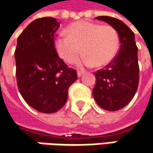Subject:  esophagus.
I'll list each match as a JSON object with an SVG mask.
<instances>
[{"label": "esophagus", "instance_id": "obj_1", "mask_svg": "<svg viewBox=\"0 0 153 153\" xmlns=\"http://www.w3.org/2000/svg\"><path fill=\"white\" fill-rule=\"evenodd\" d=\"M84 71H82V70H78L77 71V74H78V77H81L82 75L84 74Z\"/></svg>", "mask_w": 153, "mask_h": 153}]
</instances>
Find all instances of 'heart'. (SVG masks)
<instances>
[{
  "mask_svg": "<svg viewBox=\"0 0 153 153\" xmlns=\"http://www.w3.org/2000/svg\"><path fill=\"white\" fill-rule=\"evenodd\" d=\"M66 33L58 36L54 45L58 56L68 63L75 62L81 50L85 62L101 67L109 63L119 49V35L111 25L80 20L69 25Z\"/></svg>",
  "mask_w": 153,
  "mask_h": 153,
  "instance_id": "heart-1",
  "label": "heart"
}]
</instances>
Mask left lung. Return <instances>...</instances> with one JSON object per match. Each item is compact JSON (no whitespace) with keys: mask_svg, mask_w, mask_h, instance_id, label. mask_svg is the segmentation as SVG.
Listing matches in <instances>:
<instances>
[{"mask_svg":"<svg viewBox=\"0 0 153 153\" xmlns=\"http://www.w3.org/2000/svg\"><path fill=\"white\" fill-rule=\"evenodd\" d=\"M114 27L119 35L120 50L103 69L95 73L93 97L99 107L116 111L133 99L139 85L138 48L134 33L122 20L109 16L97 17Z\"/></svg>","mask_w":153,"mask_h":153,"instance_id":"left-lung-1","label":"left lung"}]
</instances>
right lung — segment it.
<instances>
[{
  "instance_id": "right-lung-1",
  "label": "right lung",
  "mask_w": 153,
  "mask_h": 153,
  "mask_svg": "<svg viewBox=\"0 0 153 153\" xmlns=\"http://www.w3.org/2000/svg\"><path fill=\"white\" fill-rule=\"evenodd\" d=\"M59 26L52 17L35 19L19 36L14 52L21 96L30 107L47 114L63 107L68 88L78 78L76 70L68 68L55 49Z\"/></svg>"
}]
</instances>
